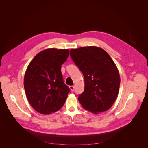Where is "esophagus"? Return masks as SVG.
Masks as SVG:
<instances>
[{
  "mask_svg": "<svg viewBox=\"0 0 148 148\" xmlns=\"http://www.w3.org/2000/svg\"><path fill=\"white\" fill-rule=\"evenodd\" d=\"M69 88L70 89L71 91L73 92V91H74V89H75V87H74L73 86H69Z\"/></svg>",
  "mask_w": 148,
  "mask_h": 148,
  "instance_id": "obj_1",
  "label": "esophagus"
}]
</instances>
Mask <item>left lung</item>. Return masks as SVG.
<instances>
[{
	"label": "left lung",
	"instance_id": "8db88e82",
	"mask_svg": "<svg viewBox=\"0 0 148 148\" xmlns=\"http://www.w3.org/2000/svg\"><path fill=\"white\" fill-rule=\"evenodd\" d=\"M70 56L84 78V90L78 98L83 108L95 114L109 109L117 99L120 83L112 58L96 46L71 49Z\"/></svg>",
	"mask_w": 148,
	"mask_h": 148
}]
</instances>
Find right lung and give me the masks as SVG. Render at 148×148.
I'll list each match as a JSON object with an SVG mask.
<instances>
[{"instance_id":"obj_1","label":"right lung","mask_w":148,"mask_h":148,"mask_svg":"<svg viewBox=\"0 0 148 148\" xmlns=\"http://www.w3.org/2000/svg\"><path fill=\"white\" fill-rule=\"evenodd\" d=\"M69 56V49H47L38 53L27 67L24 77L26 96L40 114L56 112L65 104L70 89L64 82L61 66Z\"/></svg>"}]
</instances>
